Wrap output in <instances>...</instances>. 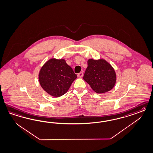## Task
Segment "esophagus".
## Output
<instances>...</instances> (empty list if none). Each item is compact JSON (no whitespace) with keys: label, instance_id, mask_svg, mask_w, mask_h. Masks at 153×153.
<instances>
[{"label":"esophagus","instance_id":"obj_1","mask_svg":"<svg viewBox=\"0 0 153 153\" xmlns=\"http://www.w3.org/2000/svg\"><path fill=\"white\" fill-rule=\"evenodd\" d=\"M83 76V73L82 72L79 73V74H78V76L79 78H82Z\"/></svg>","mask_w":153,"mask_h":153}]
</instances>
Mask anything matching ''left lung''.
Here are the masks:
<instances>
[{
    "label": "left lung",
    "mask_w": 153,
    "mask_h": 153,
    "mask_svg": "<svg viewBox=\"0 0 153 153\" xmlns=\"http://www.w3.org/2000/svg\"><path fill=\"white\" fill-rule=\"evenodd\" d=\"M83 79L97 94H104L113 88L117 75L113 66L105 59H89Z\"/></svg>",
    "instance_id": "left-lung-1"
}]
</instances>
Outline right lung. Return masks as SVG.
<instances>
[{"label":"right lung","instance_id":"add662e5","mask_svg":"<svg viewBox=\"0 0 153 153\" xmlns=\"http://www.w3.org/2000/svg\"><path fill=\"white\" fill-rule=\"evenodd\" d=\"M76 78L73 70L62 59H48L39 73L40 86L47 94L54 97L66 94Z\"/></svg>","mask_w":153,"mask_h":153}]
</instances>
